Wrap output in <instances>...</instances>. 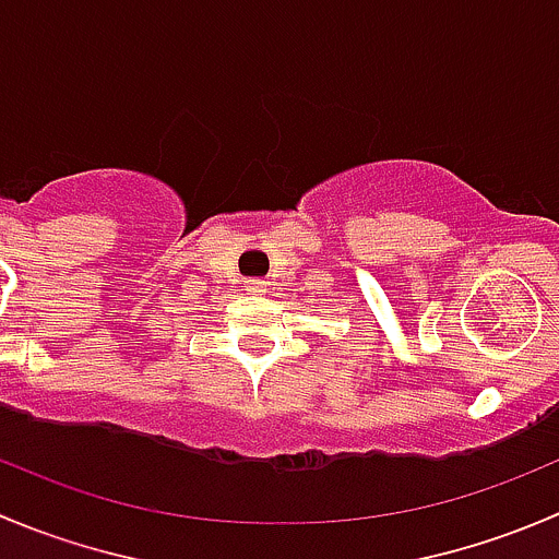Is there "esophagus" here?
<instances>
[{
    "instance_id": "1",
    "label": "esophagus",
    "mask_w": 559,
    "mask_h": 559,
    "mask_svg": "<svg viewBox=\"0 0 559 559\" xmlns=\"http://www.w3.org/2000/svg\"><path fill=\"white\" fill-rule=\"evenodd\" d=\"M246 289L253 292V295H262V292L267 289V284H264L262 278H251V281H246Z\"/></svg>"
}]
</instances>
